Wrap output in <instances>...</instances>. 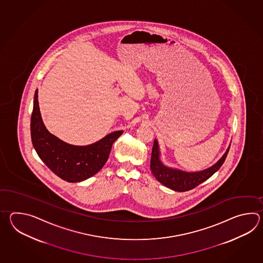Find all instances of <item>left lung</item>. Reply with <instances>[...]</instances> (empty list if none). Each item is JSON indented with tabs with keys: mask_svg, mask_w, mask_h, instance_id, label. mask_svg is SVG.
Returning a JSON list of instances; mask_svg holds the SVG:
<instances>
[{
	"mask_svg": "<svg viewBox=\"0 0 263 263\" xmlns=\"http://www.w3.org/2000/svg\"><path fill=\"white\" fill-rule=\"evenodd\" d=\"M228 149L224 152L223 156L215 162L213 165L206 168L204 170L196 171V172H187L180 170L178 168L170 167L165 165L161 160V151L157 139H154V144L151 153V169L153 176L156 178L159 182L166 186L171 190L176 192H186L192 190L196 186L201 184L205 180L210 179L213 174L217 172L222 166L226 158L229 153Z\"/></svg>",
	"mask_w": 263,
	"mask_h": 263,
	"instance_id": "obj_1",
	"label": "left lung"
}]
</instances>
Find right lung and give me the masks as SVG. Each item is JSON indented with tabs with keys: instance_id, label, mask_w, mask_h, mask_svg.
Returning <instances> with one entry per match:
<instances>
[{
	"instance_id": "add662e5",
	"label": "right lung",
	"mask_w": 263,
	"mask_h": 263,
	"mask_svg": "<svg viewBox=\"0 0 263 263\" xmlns=\"http://www.w3.org/2000/svg\"><path fill=\"white\" fill-rule=\"evenodd\" d=\"M35 90L31 118V138L42 162L53 173L68 182H81L98 173L107 162L112 144L123 134L117 130L87 145L67 144L45 127Z\"/></svg>"
}]
</instances>
